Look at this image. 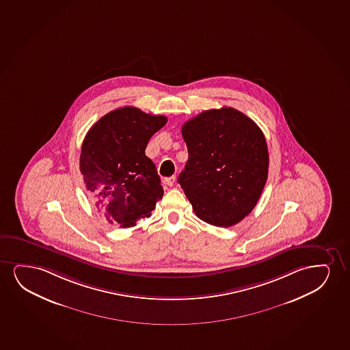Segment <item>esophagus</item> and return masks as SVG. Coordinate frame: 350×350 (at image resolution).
Returning a JSON list of instances; mask_svg holds the SVG:
<instances>
[{"mask_svg":"<svg viewBox=\"0 0 350 350\" xmlns=\"http://www.w3.org/2000/svg\"><path fill=\"white\" fill-rule=\"evenodd\" d=\"M176 182V177L172 176V177L163 178V183L165 185H167V187H172L173 184Z\"/></svg>","mask_w":350,"mask_h":350,"instance_id":"esophagus-1","label":"esophagus"}]
</instances>
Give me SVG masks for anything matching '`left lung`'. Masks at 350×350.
<instances>
[{
	"instance_id": "left-lung-1",
	"label": "left lung",
	"mask_w": 350,
	"mask_h": 350,
	"mask_svg": "<svg viewBox=\"0 0 350 350\" xmlns=\"http://www.w3.org/2000/svg\"><path fill=\"white\" fill-rule=\"evenodd\" d=\"M189 160L178 183L196 215L232 227L254 209L268 176L266 139L239 110H205L184 123Z\"/></svg>"
}]
</instances>
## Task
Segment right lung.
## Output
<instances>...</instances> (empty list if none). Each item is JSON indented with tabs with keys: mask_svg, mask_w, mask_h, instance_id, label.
<instances>
[{
	"mask_svg": "<svg viewBox=\"0 0 350 350\" xmlns=\"http://www.w3.org/2000/svg\"><path fill=\"white\" fill-rule=\"evenodd\" d=\"M167 118L123 107L100 118L82 144L79 167L96 208L108 222L134 227L150 217L163 189L147 144Z\"/></svg>",
	"mask_w": 350,
	"mask_h": 350,
	"instance_id": "1",
	"label": "right lung"
}]
</instances>
